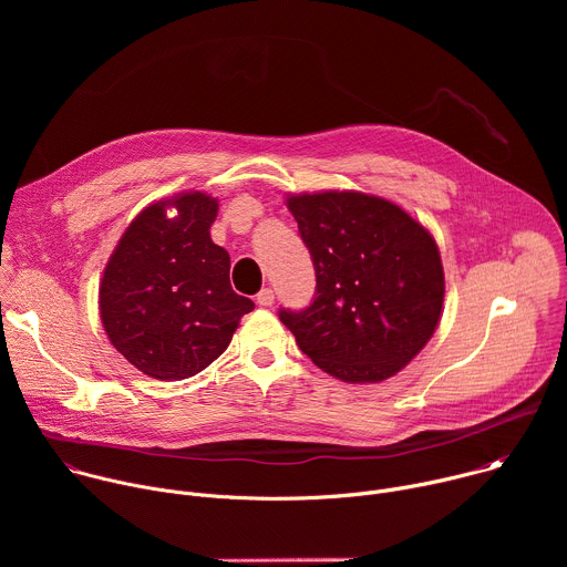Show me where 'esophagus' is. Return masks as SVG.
<instances>
[{
    "mask_svg": "<svg viewBox=\"0 0 567 567\" xmlns=\"http://www.w3.org/2000/svg\"><path fill=\"white\" fill-rule=\"evenodd\" d=\"M274 289H269V287H265V289H260V293L256 296V300H258V305L260 307H271L274 305Z\"/></svg>",
    "mask_w": 567,
    "mask_h": 567,
    "instance_id": "obj_1",
    "label": "esophagus"
}]
</instances>
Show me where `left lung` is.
<instances>
[{
    "label": "left lung",
    "instance_id": "left-lung-1",
    "mask_svg": "<svg viewBox=\"0 0 567 567\" xmlns=\"http://www.w3.org/2000/svg\"><path fill=\"white\" fill-rule=\"evenodd\" d=\"M287 206L316 271L311 305L278 311L298 348L348 383L396 374L440 322L444 269L433 235L365 193L291 195Z\"/></svg>",
    "mask_w": 567,
    "mask_h": 567
}]
</instances>
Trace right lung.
Masks as SVG:
<instances>
[{"label":"right lung","instance_id":"obj_1","mask_svg":"<svg viewBox=\"0 0 567 567\" xmlns=\"http://www.w3.org/2000/svg\"><path fill=\"white\" fill-rule=\"evenodd\" d=\"M176 215L167 217V208ZM217 199L150 204L123 233L99 291L112 346L143 374L177 381L208 368L256 305L233 291L230 258L210 239Z\"/></svg>","mask_w":567,"mask_h":567}]
</instances>
